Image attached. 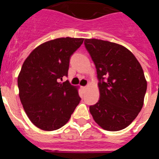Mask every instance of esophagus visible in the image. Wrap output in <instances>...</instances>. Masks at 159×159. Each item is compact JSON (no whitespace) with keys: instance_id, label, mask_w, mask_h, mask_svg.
<instances>
[{"instance_id":"1","label":"esophagus","mask_w":159,"mask_h":159,"mask_svg":"<svg viewBox=\"0 0 159 159\" xmlns=\"http://www.w3.org/2000/svg\"><path fill=\"white\" fill-rule=\"evenodd\" d=\"M86 89H87V86H82V89L83 90H86Z\"/></svg>"}]
</instances>
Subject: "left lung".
Masks as SVG:
<instances>
[{
  "instance_id": "1",
  "label": "left lung",
  "mask_w": 159,
  "mask_h": 159,
  "mask_svg": "<svg viewBox=\"0 0 159 159\" xmlns=\"http://www.w3.org/2000/svg\"><path fill=\"white\" fill-rule=\"evenodd\" d=\"M84 45L96 68L99 99L89 106L95 122L107 131L126 128L143 106L147 82L139 62L125 47L98 39Z\"/></svg>"
}]
</instances>
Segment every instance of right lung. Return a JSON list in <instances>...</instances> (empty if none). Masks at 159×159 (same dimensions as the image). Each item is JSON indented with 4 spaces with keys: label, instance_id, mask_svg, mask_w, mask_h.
I'll return each instance as SVG.
<instances>
[{
    "label": "right lung",
    "instance_id": "1",
    "mask_svg": "<svg viewBox=\"0 0 159 159\" xmlns=\"http://www.w3.org/2000/svg\"><path fill=\"white\" fill-rule=\"evenodd\" d=\"M83 40L63 37L47 41L23 63L17 78L20 99L32 123L42 130L63 126L81 100L76 87L60 80L68 76L70 57Z\"/></svg>",
    "mask_w": 159,
    "mask_h": 159
}]
</instances>
